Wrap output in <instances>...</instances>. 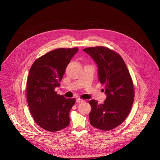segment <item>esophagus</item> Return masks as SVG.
I'll list each match as a JSON object with an SVG mask.
<instances>
[{"label": "esophagus", "mask_w": 160, "mask_h": 160, "mask_svg": "<svg viewBox=\"0 0 160 160\" xmlns=\"http://www.w3.org/2000/svg\"><path fill=\"white\" fill-rule=\"evenodd\" d=\"M84 102V100H82V99H81V98H78L76 99V102H77V103H82V102Z\"/></svg>", "instance_id": "obj_1"}]
</instances>
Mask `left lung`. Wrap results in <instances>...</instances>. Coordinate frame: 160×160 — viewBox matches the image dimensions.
Here are the masks:
<instances>
[{
  "label": "left lung",
  "instance_id": "8db88e82",
  "mask_svg": "<svg viewBox=\"0 0 160 160\" xmlns=\"http://www.w3.org/2000/svg\"><path fill=\"white\" fill-rule=\"evenodd\" d=\"M83 50L97 63L98 79L105 84L107 97L100 105L95 100L89 101L90 123L102 131L113 129L124 122L131 110L134 98L132 79L122 58L114 50L102 46Z\"/></svg>",
  "mask_w": 160,
  "mask_h": 160
}]
</instances>
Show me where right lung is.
I'll return each instance as SVG.
<instances>
[{
  "label": "right lung",
  "mask_w": 160,
  "mask_h": 160,
  "mask_svg": "<svg viewBox=\"0 0 160 160\" xmlns=\"http://www.w3.org/2000/svg\"><path fill=\"white\" fill-rule=\"evenodd\" d=\"M78 47L60 48L38 58L29 69L26 98L35 122L49 132H57L69 124V112L75 98H66L55 91L60 86L67 65Z\"/></svg>",
  "instance_id": "add662e5"
}]
</instances>
